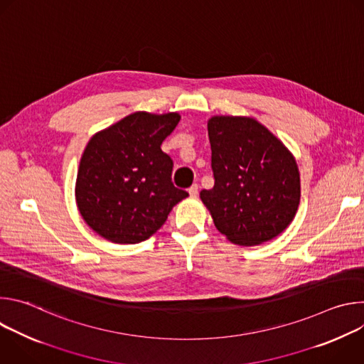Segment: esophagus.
I'll list each match as a JSON object with an SVG mask.
<instances>
[{
    "label": "esophagus",
    "instance_id": "1",
    "mask_svg": "<svg viewBox=\"0 0 364 364\" xmlns=\"http://www.w3.org/2000/svg\"><path fill=\"white\" fill-rule=\"evenodd\" d=\"M188 193L191 197H196L198 194V184H193L190 188H188Z\"/></svg>",
    "mask_w": 364,
    "mask_h": 364
}]
</instances>
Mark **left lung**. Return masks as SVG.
Listing matches in <instances>:
<instances>
[{
  "instance_id": "left-lung-1",
  "label": "left lung",
  "mask_w": 364,
  "mask_h": 364,
  "mask_svg": "<svg viewBox=\"0 0 364 364\" xmlns=\"http://www.w3.org/2000/svg\"><path fill=\"white\" fill-rule=\"evenodd\" d=\"M215 186L201 190L215 226L242 246L278 236L299 204V173L291 152L264 125L245 117L209 124Z\"/></svg>"
}]
</instances>
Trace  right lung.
I'll use <instances>...</instances> for the list:
<instances>
[{"instance_id":"add662e5","label":"right lung","mask_w":364,"mask_h":364,"mask_svg":"<svg viewBox=\"0 0 364 364\" xmlns=\"http://www.w3.org/2000/svg\"><path fill=\"white\" fill-rule=\"evenodd\" d=\"M178 121L176 112H135L89 141L77 171L76 203L97 235L114 243H139L188 196L173 184L174 164L161 149Z\"/></svg>"}]
</instances>
